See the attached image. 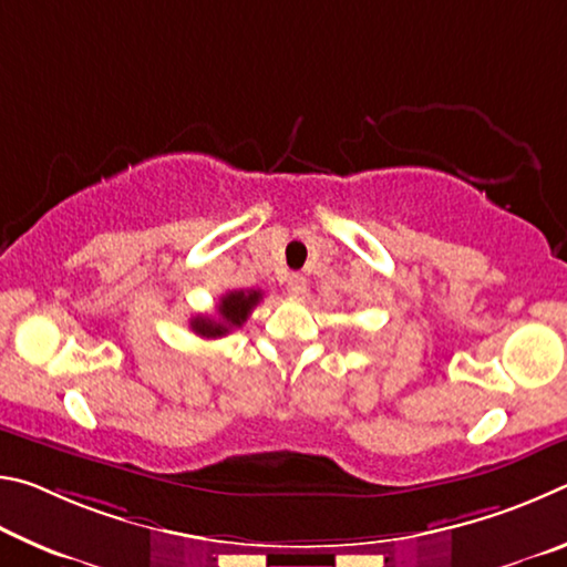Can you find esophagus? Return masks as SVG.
Segmentation results:
<instances>
[{"label":"esophagus","mask_w":567,"mask_h":567,"mask_svg":"<svg viewBox=\"0 0 567 567\" xmlns=\"http://www.w3.org/2000/svg\"><path fill=\"white\" fill-rule=\"evenodd\" d=\"M287 292L290 295H295V297H302L305 292H307V280H305V275H290L287 277Z\"/></svg>","instance_id":"esophagus-1"}]
</instances>
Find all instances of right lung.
<instances>
[{
    "label": "right lung",
    "mask_w": 567,
    "mask_h": 567,
    "mask_svg": "<svg viewBox=\"0 0 567 567\" xmlns=\"http://www.w3.org/2000/svg\"><path fill=\"white\" fill-rule=\"evenodd\" d=\"M260 300H262V290H233L223 295V300L217 305L215 318H209V315H197V318L189 320V328L192 332L205 340L225 338V334L233 332L235 328H243L249 318V312L255 310Z\"/></svg>",
    "instance_id": "1"
}]
</instances>
